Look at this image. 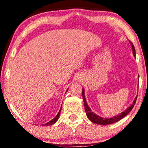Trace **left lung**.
<instances>
[{
	"instance_id": "1",
	"label": "left lung",
	"mask_w": 148,
	"mask_h": 148,
	"mask_svg": "<svg viewBox=\"0 0 148 148\" xmlns=\"http://www.w3.org/2000/svg\"><path fill=\"white\" fill-rule=\"evenodd\" d=\"M130 43L132 45V51H133V54L134 57H136V49H135L134 46L133 45V44L132 43V42L129 41ZM83 101H84V109H85L86 111V114L88 118L90 120L94 123L98 124V125H109V124H112L113 123L117 122L119 120H120L122 118H123L125 116H127L128 113H129L132 109H133L134 106L135 105V103L136 102V100L137 98V95L136 97V99H134L133 101L132 104L130 106L128 107V108L125 109L124 111L121 112V113H119V114H117L116 116H113L112 118H102L101 116H100L99 115H97L95 114L92 111V110L90 108V107L88 105V103L86 102V100L85 98V95H84V90L83 88Z\"/></svg>"
}]
</instances>
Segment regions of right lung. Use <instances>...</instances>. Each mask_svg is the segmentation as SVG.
I'll list each match as a JSON object with an SVG mask.
<instances>
[{
  "label": "right lung",
  "instance_id": "1",
  "mask_svg": "<svg viewBox=\"0 0 148 148\" xmlns=\"http://www.w3.org/2000/svg\"><path fill=\"white\" fill-rule=\"evenodd\" d=\"M68 91V89L66 90V92H65V93L67 92ZM61 110H62V107H61V108H60V111H59V112H58V114H57V115H56L55 117L53 118V119H51V121H49V122H48V123H45L43 125V126H49V125H53L54 123H55L57 121V120L58 119V118H59V117H60V112H61Z\"/></svg>",
  "mask_w": 148,
  "mask_h": 148
}]
</instances>
